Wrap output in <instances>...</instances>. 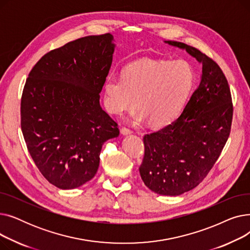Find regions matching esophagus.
I'll use <instances>...</instances> for the list:
<instances>
[{"mask_svg": "<svg viewBox=\"0 0 250 250\" xmlns=\"http://www.w3.org/2000/svg\"><path fill=\"white\" fill-rule=\"evenodd\" d=\"M121 132H122V134L124 135V136H126V135H130L132 134V130H130L129 128H127V127H123L122 129H121Z\"/></svg>", "mask_w": 250, "mask_h": 250, "instance_id": "esophagus-1", "label": "esophagus"}]
</instances>
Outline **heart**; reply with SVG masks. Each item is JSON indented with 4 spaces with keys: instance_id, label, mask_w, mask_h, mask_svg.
I'll use <instances>...</instances> for the list:
<instances>
[{
    "instance_id": "obj_1",
    "label": "heart",
    "mask_w": 250,
    "mask_h": 250,
    "mask_svg": "<svg viewBox=\"0 0 250 250\" xmlns=\"http://www.w3.org/2000/svg\"><path fill=\"white\" fill-rule=\"evenodd\" d=\"M195 83V72L185 60H141L129 63L125 75L110 74L104 83L107 110L121 114L136 106L135 124L155 126L172 123L185 108Z\"/></svg>"
}]
</instances>
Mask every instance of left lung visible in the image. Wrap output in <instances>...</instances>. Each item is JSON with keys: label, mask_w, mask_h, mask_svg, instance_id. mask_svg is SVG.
Wrapping results in <instances>:
<instances>
[{"label": "left lung", "mask_w": 250, "mask_h": 250, "mask_svg": "<svg viewBox=\"0 0 250 250\" xmlns=\"http://www.w3.org/2000/svg\"><path fill=\"white\" fill-rule=\"evenodd\" d=\"M203 64L199 87L175 121L145 135L140 175L152 191L179 195L198 187L207 176L229 138L233 105L228 81L216 62L195 47L164 42Z\"/></svg>", "instance_id": "left-lung-1"}]
</instances>
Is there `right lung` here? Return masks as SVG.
<instances>
[{"label":"right lung","instance_id":"right-lung-1","mask_svg":"<svg viewBox=\"0 0 250 250\" xmlns=\"http://www.w3.org/2000/svg\"><path fill=\"white\" fill-rule=\"evenodd\" d=\"M114 47L110 33L76 39L47 52L26 80L21 98L26 146L39 171L61 189L93 178L102 145L120 135L99 103Z\"/></svg>","mask_w":250,"mask_h":250}]
</instances>
